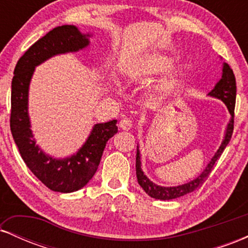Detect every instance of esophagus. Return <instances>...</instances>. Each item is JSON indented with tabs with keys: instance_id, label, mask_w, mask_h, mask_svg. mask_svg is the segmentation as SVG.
<instances>
[{
	"instance_id": "esophagus-1",
	"label": "esophagus",
	"mask_w": 248,
	"mask_h": 248,
	"mask_svg": "<svg viewBox=\"0 0 248 248\" xmlns=\"http://www.w3.org/2000/svg\"><path fill=\"white\" fill-rule=\"evenodd\" d=\"M119 127L121 128L122 130H130L133 127V122L132 120H129V119H122L120 121V124H119Z\"/></svg>"
}]
</instances>
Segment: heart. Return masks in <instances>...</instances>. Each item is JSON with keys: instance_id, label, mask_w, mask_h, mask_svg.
Returning <instances> with one entry per match:
<instances>
[{"instance_id": "obj_1", "label": "heart", "mask_w": 248, "mask_h": 248, "mask_svg": "<svg viewBox=\"0 0 248 248\" xmlns=\"http://www.w3.org/2000/svg\"><path fill=\"white\" fill-rule=\"evenodd\" d=\"M173 58L164 53H153L142 57L138 62H134L129 71V77L132 81L149 80L156 76L167 72L173 64ZM186 72L182 67H177L168 72L162 80L154 88L153 98L157 102H163L170 99L181 87L184 80Z\"/></svg>"}]
</instances>
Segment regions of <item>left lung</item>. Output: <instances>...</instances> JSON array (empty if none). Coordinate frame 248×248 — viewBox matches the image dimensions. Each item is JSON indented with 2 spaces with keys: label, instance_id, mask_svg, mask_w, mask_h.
Listing matches in <instances>:
<instances>
[{
  "label": "left lung",
  "instance_id": "obj_1",
  "mask_svg": "<svg viewBox=\"0 0 248 248\" xmlns=\"http://www.w3.org/2000/svg\"><path fill=\"white\" fill-rule=\"evenodd\" d=\"M209 96L211 98H216L221 100L225 104V106L229 109L230 118L229 124H227L226 129H225L224 139L221 141V144L219 146L218 150L215 153L213 157L210 160L205 169L202 171L199 176L196 178H193L192 181L186 182V183L181 184V186H161L157 184L153 183L149 178L144 175L143 170H142V163H141V153L140 149H136V177H138V182L140 184L142 189L146 191L148 196H150L152 198L160 199V201H170V199H175L182 196L187 195V193L192 192L193 190H196L197 187L203 184L204 179H205L209 173L211 172V170L215 167L216 162L218 161V158L220 157V155L223 154L224 149L229 144L230 140L232 138L233 133V118H234V106H235V95H237V86H235V77L234 73L231 67L223 62V70H221V78L219 79V81L216 84V86L213 87L211 92H209Z\"/></svg>",
  "mask_w": 248,
  "mask_h": 248
}]
</instances>
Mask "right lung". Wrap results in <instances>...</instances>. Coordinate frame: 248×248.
<instances>
[{"mask_svg":"<svg viewBox=\"0 0 248 248\" xmlns=\"http://www.w3.org/2000/svg\"><path fill=\"white\" fill-rule=\"evenodd\" d=\"M92 33H81L76 25L52 29L25 51L17 62L11 81L10 129L27 167L52 191L69 193L84 187L100 163L107 141L118 132L116 120L95 124L78 152L56 158L36 143L29 116V87L33 72L47 59L78 52L90 45Z\"/></svg>","mask_w":248,"mask_h":248,"instance_id":"add662e5","label":"right lung"}]
</instances>
